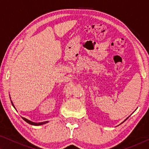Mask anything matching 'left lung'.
I'll return each mask as SVG.
<instances>
[{
    "instance_id": "1",
    "label": "left lung",
    "mask_w": 149,
    "mask_h": 149,
    "mask_svg": "<svg viewBox=\"0 0 149 149\" xmlns=\"http://www.w3.org/2000/svg\"><path fill=\"white\" fill-rule=\"evenodd\" d=\"M127 119H126V120H127ZM125 121H124V122H125ZM123 122H122V123H123Z\"/></svg>"
}]
</instances>
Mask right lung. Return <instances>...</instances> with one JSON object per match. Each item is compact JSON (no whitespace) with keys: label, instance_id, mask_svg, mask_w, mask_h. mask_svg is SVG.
<instances>
[{"label":"right lung","instance_id":"obj_1","mask_svg":"<svg viewBox=\"0 0 149 149\" xmlns=\"http://www.w3.org/2000/svg\"><path fill=\"white\" fill-rule=\"evenodd\" d=\"M11 103H12V106H13V107H14V108H15V107L14 106V104H13V102H12V100H11ZM23 118V119H24L25 121H26V122L27 123H29V124H31V125H42V124H45V123H47V122H47V121H46V122H43L35 123V122H31V121L27 120V119H26V118Z\"/></svg>","mask_w":149,"mask_h":149}]
</instances>
